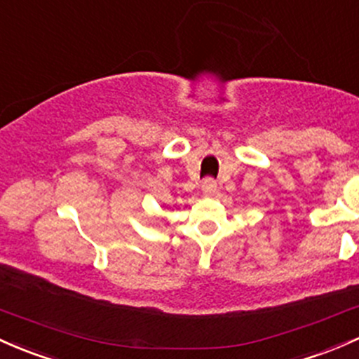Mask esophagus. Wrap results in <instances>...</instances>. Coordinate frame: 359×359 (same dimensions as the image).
Here are the masks:
<instances>
[{"label": "esophagus", "mask_w": 359, "mask_h": 359, "mask_svg": "<svg viewBox=\"0 0 359 359\" xmlns=\"http://www.w3.org/2000/svg\"><path fill=\"white\" fill-rule=\"evenodd\" d=\"M217 191V183H215L212 178H207L205 181L202 183V194L205 196H212Z\"/></svg>", "instance_id": "34e87169"}]
</instances>
